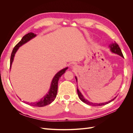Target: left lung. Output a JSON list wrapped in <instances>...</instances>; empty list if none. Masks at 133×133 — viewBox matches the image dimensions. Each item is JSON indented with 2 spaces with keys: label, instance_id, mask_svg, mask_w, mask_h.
Listing matches in <instances>:
<instances>
[{
  "label": "left lung",
  "instance_id": "8db88e82",
  "mask_svg": "<svg viewBox=\"0 0 133 133\" xmlns=\"http://www.w3.org/2000/svg\"><path fill=\"white\" fill-rule=\"evenodd\" d=\"M110 47V51L112 53H115V54H117L118 55L121 56L122 57L124 58V56L123 55V53L122 52L121 49H120V48H119V45H118V44H116L115 42L111 44L110 45H109ZM75 79L76 80V82H77V78L75 76ZM77 92H78V95L79 99L82 100L83 102H84V103H85L88 105H91V106H102V105H105V104H107L108 103H109L110 102H111L112 101H113V100L116 98V97H115L114 99H112V100H110V101H109L108 102H105V103H91L88 101V100H87L86 99L84 98V97L83 96V95L82 94L81 92L79 91V90H78V89H77Z\"/></svg>",
  "mask_w": 133,
  "mask_h": 133
}]
</instances>
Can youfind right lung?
Returning <instances> with one entry per match:
<instances>
[{"instance_id":"add662e5","label":"right lung","mask_w":133,"mask_h":133,"mask_svg":"<svg viewBox=\"0 0 133 133\" xmlns=\"http://www.w3.org/2000/svg\"><path fill=\"white\" fill-rule=\"evenodd\" d=\"M36 37V34L33 33H29L25 35L24 36V37L22 38L21 39V41H20L17 45L15 46L14 48V49L12 51V53L11 54V57H10V69L11 68V64L13 62L15 54L16 53V52L19 49V48L20 46H21L23 44H24L25 43H27L28 41H29L31 39H33ZM68 69V67L64 68V69L61 70L59 71V72L55 74L54 76V77L53 78V80H52V82L51 83V85H50V88L49 89V91H48V93L44 96V97L41 99L40 100H39L38 102H36V103H27L28 105H30L33 107H44L49 105L51 103L53 102L54 99L56 98V96H57V91H58V80H59V78H60L63 74L65 73L66 70Z\"/></svg>"}]
</instances>
